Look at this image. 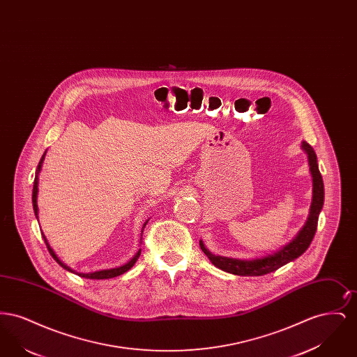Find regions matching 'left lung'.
Instances as JSON below:
<instances>
[{
    "label": "left lung",
    "instance_id": "8db88e82",
    "mask_svg": "<svg viewBox=\"0 0 357 357\" xmlns=\"http://www.w3.org/2000/svg\"><path fill=\"white\" fill-rule=\"evenodd\" d=\"M301 149L307 155L309 171L312 174V182H313L312 204H310L309 217L306 220L304 227L298 231L296 238H293L291 242H289L288 245L281 248L278 252L262 258H255V259H237V258L211 255V252L206 249L204 242L199 241L202 252L207 255V258L211 261L214 266L220 268L223 272L231 273L236 275H264V274L277 271L278 268L287 265L290 261L305 253L306 249L309 248L312 239L316 234L319 215L323 208L324 182L323 176L319 170L317 156L314 150L306 142L301 143Z\"/></svg>",
    "mask_w": 357,
    "mask_h": 357
}]
</instances>
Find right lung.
Returning a JSON list of instances; mask_svg holds the SVG:
<instances>
[{"label":"right lung","mask_w":357,"mask_h":357,"mask_svg":"<svg viewBox=\"0 0 357 357\" xmlns=\"http://www.w3.org/2000/svg\"><path fill=\"white\" fill-rule=\"evenodd\" d=\"M47 153V151H45ZM45 153L44 155L41 156V159H40V163H38V166H37V170H36V176H34V182H33V192H32V202H33V210H34V215H36V218L38 220V207H37V192H38V174H40V170H41V166H43V162H44V158H45ZM147 222H144V225H143V229H144V226L147 225ZM143 229H142V233H143ZM43 238H44V241H45V243H47V248H48V250H50V253H51L52 257H53V259L61 266V268H64L66 271H68V272H73L70 268H68L66 264H63L60 259H59V257L54 255V252H53V249H52L51 246H50V243H48V241H47V238L43 234ZM139 255H140V250L134 255V258L131 259V261H128L126 265H123V266H119V268H115V269H107V271H99V272H93V273H76V274H79L80 277H84V278H89V280H107V278H114V277H118L120 274H123V273L127 272V271H130L134 265H135L136 261H137V258H139Z\"/></svg>","instance_id":"1"}]
</instances>
